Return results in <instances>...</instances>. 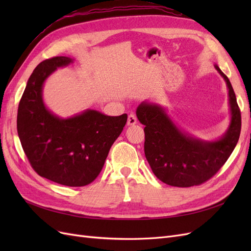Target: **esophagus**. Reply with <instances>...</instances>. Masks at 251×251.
Returning <instances> with one entry per match:
<instances>
[{"label": "esophagus", "mask_w": 251, "mask_h": 251, "mask_svg": "<svg viewBox=\"0 0 251 251\" xmlns=\"http://www.w3.org/2000/svg\"><path fill=\"white\" fill-rule=\"evenodd\" d=\"M127 126H134V125H136L137 124V118H136V116H135V114H133V113H131V114H128V116H127Z\"/></svg>", "instance_id": "1"}]
</instances>
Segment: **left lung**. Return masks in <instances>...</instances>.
<instances>
[{
	"label": "left lung",
	"mask_w": 251,
	"mask_h": 251,
	"mask_svg": "<svg viewBox=\"0 0 251 251\" xmlns=\"http://www.w3.org/2000/svg\"><path fill=\"white\" fill-rule=\"evenodd\" d=\"M228 90L230 123L216 140H204L185 132L174 123L161 104L142 101L136 116L144 127V154L155 176L177 187L199 185L222 168L239 141L241 113L228 77L215 65Z\"/></svg>",
	"instance_id": "left-lung-1"
}]
</instances>
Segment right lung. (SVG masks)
<instances>
[{
  "label": "right lung",
  "instance_id": "add662e5",
  "mask_svg": "<svg viewBox=\"0 0 251 251\" xmlns=\"http://www.w3.org/2000/svg\"><path fill=\"white\" fill-rule=\"evenodd\" d=\"M73 62L56 56L37 65L21 98L17 127L23 150L41 177L66 186H85L101 172L127 115L108 116L87 109L64 118L51 112L44 102V83L58 68Z\"/></svg>",
  "mask_w": 251,
  "mask_h": 251
}]
</instances>
